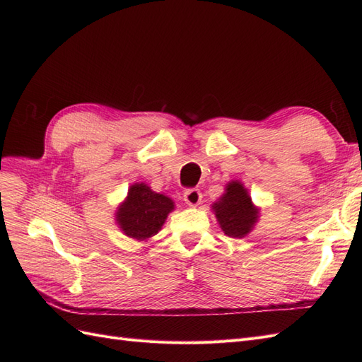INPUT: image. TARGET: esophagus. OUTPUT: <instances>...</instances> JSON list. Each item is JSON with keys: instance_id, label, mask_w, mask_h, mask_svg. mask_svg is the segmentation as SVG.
I'll list each match as a JSON object with an SVG mask.
<instances>
[{"instance_id": "34e87169", "label": "esophagus", "mask_w": 362, "mask_h": 362, "mask_svg": "<svg viewBox=\"0 0 362 362\" xmlns=\"http://www.w3.org/2000/svg\"><path fill=\"white\" fill-rule=\"evenodd\" d=\"M184 201L189 206H198L202 201V194L199 190L196 189H190L184 193Z\"/></svg>"}]
</instances>
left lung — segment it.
<instances>
[{
	"mask_svg": "<svg viewBox=\"0 0 362 362\" xmlns=\"http://www.w3.org/2000/svg\"><path fill=\"white\" fill-rule=\"evenodd\" d=\"M211 210L223 234L233 238L246 237L259 218V206L252 202L245 184L238 180L225 185V193L211 205Z\"/></svg>",
	"mask_w": 362,
	"mask_h": 362,
	"instance_id": "1",
	"label": "left lung"
}]
</instances>
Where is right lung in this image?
Returning <instances> with one entry per match:
<instances>
[{"label": "right lung", "instance_id": "right-lung-1", "mask_svg": "<svg viewBox=\"0 0 362 362\" xmlns=\"http://www.w3.org/2000/svg\"><path fill=\"white\" fill-rule=\"evenodd\" d=\"M173 210L175 202L169 196L154 192L145 182H134L129 185L127 198L117 205L115 221L124 235L148 242Z\"/></svg>", "mask_w": 362, "mask_h": 362}]
</instances>
